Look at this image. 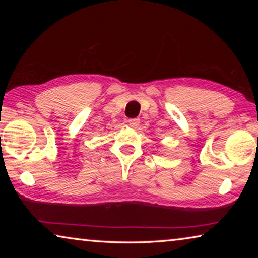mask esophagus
<instances>
[{
    "label": "esophagus",
    "mask_w": 258,
    "mask_h": 258,
    "mask_svg": "<svg viewBox=\"0 0 258 258\" xmlns=\"http://www.w3.org/2000/svg\"><path fill=\"white\" fill-rule=\"evenodd\" d=\"M128 124H130V126H132V127L137 128L138 126H139V124H140V119H138V118L128 119Z\"/></svg>",
    "instance_id": "34e87169"
}]
</instances>
